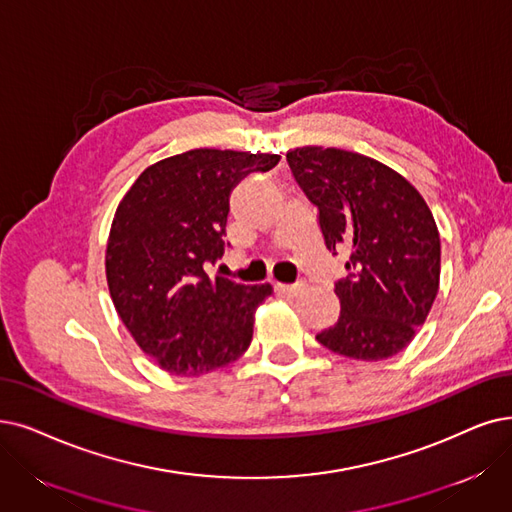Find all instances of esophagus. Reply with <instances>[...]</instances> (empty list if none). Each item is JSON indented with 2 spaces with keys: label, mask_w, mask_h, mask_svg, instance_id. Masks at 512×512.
<instances>
[{
  "label": "esophagus",
  "mask_w": 512,
  "mask_h": 512,
  "mask_svg": "<svg viewBox=\"0 0 512 512\" xmlns=\"http://www.w3.org/2000/svg\"><path fill=\"white\" fill-rule=\"evenodd\" d=\"M304 288H306L304 281H296V283H288V285H285V283H279V285H277V290H279L281 294L288 296V298H296L298 294H302V292H304Z\"/></svg>",
  "instance_id": "esophagus-1"
}]
</instances>
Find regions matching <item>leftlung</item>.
<instances>
[{
    "mask_svg": "<svg viewBox=\"0 0 512 512\" xmlns=\"http://www.w3.org/2000/svg\"><path fill=\"white\" fill-rule=\"evenodd\" d=\"M285 159L319 212L325 248L349 254L334 288L340 317L317 340L361 361L401 353L439 290L441 241L426 201L401 174L353 151L302 147Z\"/></svg>",
    "mask_w": 512,
    "mask_h": 512,
    "instance_id": "1",
    "label": "left lung"
}]
</instances>
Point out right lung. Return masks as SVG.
Segmentation results:
<instances>
[{
	"mask_svg": "<svg viewBox=\"0 0 512 512\" xmlns=\"http://www.w3.org/2000/svg\"><path fill=\"white\" fill-rule=\"evenodd\" d=\"M279 159L193 149L153 163L121 199L107 243L109 292L136 344L166 372L199 376L248 351L271 285L206 271L224 254L233 189Z\"/></svg>",
	"mask_w": 512,
	"mask_h": 512,
	"instance_id": "obj_1",
	"label": "right lung"
}]
</instances>
